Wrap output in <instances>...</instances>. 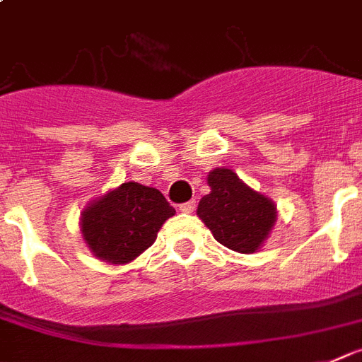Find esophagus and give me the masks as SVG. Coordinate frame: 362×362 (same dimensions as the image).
I'll return each mask as SVG.
<instances>
[{
  "instance_id": "1",
  "label": "esophagus",
  "mask_w": 362,
  "mask_h": 362,
  "mask_svg": "<svg viewBox=\"0 0 362 362\" xmlns=\"http://www.w3.org/2000/svg\"><path fill=\"white\" fill-rule=\"evenodd\" d=\"M194 209H196V202H194V199L179 205V211H181V213H194Z\"/></svg>"
}]
</instances>
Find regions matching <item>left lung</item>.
<instances>
[{
    "mask_svg": "<svg viewBox=\"0 0 362 362\" xmlns=\"http://www.w3.org/2000/svg\"><path fill=\"white\" fill-rule=\"evenodd\" d=\"M211 192L199 199L198 216L222 246L238 253H255L277 220L270 198L242 183L228 168L209 172Z\"/></svg>",
    "mask_w": 362,
    "mask_h": 362,
    "instance_id": "8db88e82",
    "label": "left lung"
}]
</instances>
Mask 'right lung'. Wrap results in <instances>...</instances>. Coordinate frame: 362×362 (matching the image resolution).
I'll use <instances>...</instances> for the list:
<instances>
[{
  "mask_svg": "<svg viewBox=\"0 0 362 362\" xmlns=\"http://www.w3.org/2000/svg\"><path fill=\"white\" fill-rule=\"evenodd\" d=\"M175 209L157 188L122 183L88 203L81 213V233L92 255L125 264L144 253Z\"/></svg>",
  "mask_w": 362,
  "mask_h": 362,
  "instance_id": "add662e5",
  "label": "right lung"
}]
</instances>
